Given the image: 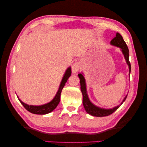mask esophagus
Returning <instances> with one entry per match:
<instances>
[{"label": "esophagus", "mask_w": 147, "mask_h": 147, "mask_svg": "<svg viewBox=\"0 0 147 147\" xmlns=\"http://www.w3.org/2000/svg\"><path fill=\"white\" fill-rule=\"evenodd\" d=\"M80 64L78 63H75L72 65V71L73 73H77L78 72V70L80 69Z\"/></svg>", "instance_id": "34e87169"}]
</instances>
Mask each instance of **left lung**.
Segmentation results:
<instances>
[{
  "instance_id": "8db88e82",
  "label": "left lung",
  "mask_w": 147,
  "mask_h": 147,
  "mask_svg": "<svg viewBox=\"0 0 147 147\" xmlns=\"http://www.w3.org/2000/svg\"><path fill=\"white\" fill-rule=\"evenodd\" d=\"M110 44L112 45L121 48V50L122 51L123 54L124 55V58H125L126 63L129 66V74L131 73V64L129 60V49L126 45V42L124 41L123 37L120 35L118 32L117 33L116 36H115L112 40L110 42ZM78 77L80 79V85H81V91L83 94V104L84 106V108L85 109L86 112L90 115H91L92 116L94 117H107L109 115L113 113L115 111H116L119 107L121 105L124 100H126L127 96L124 97L121 104L115 107L110 109H101L98 107L96 106L93 104H92L91 101L88 98V96L86 92V83H85V79H84L83 75L82 74H79Z\"/></svg>"
}]
</instances>
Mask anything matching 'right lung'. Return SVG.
<instances>
[{
	"instance_id": "1",
	"label": "right lung",
	"mask_w": 147,
	"mask_h": 147,
	"mask_svg": "<svg viewBox=\"0 0 147 147\" xmlns=\"http://www.w3.org/2000/svg\"><path fill=\"white\" fill-rule=\"evenodd\" d=\"M71 73H72V71H71V67H69L67 70L65 71V73L64 75V77L62 80L61 84L59 88V90L57 91L55 97L53 98V99L46 104L42 105H29L26 104L24 102H22L20 99L19 100L21 103V104L24 106V107L29 111V112L34 113V114H37V115H45L51 112L53 110L56 109L57 105L59 104L60 102V97H61V93L62 91V90L64 88L65 83L67 81L68 78L71 75Z\"/></svg>"
}]
</instances>
